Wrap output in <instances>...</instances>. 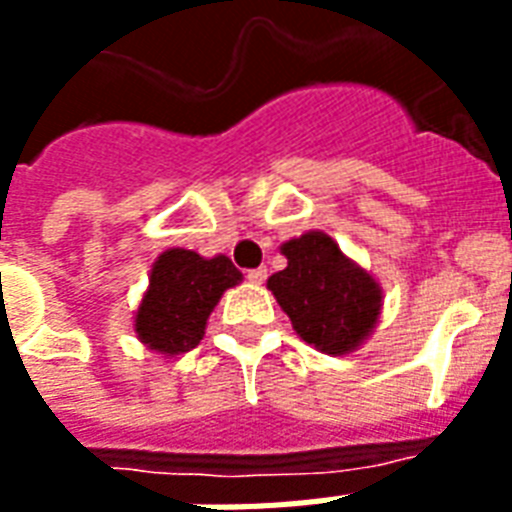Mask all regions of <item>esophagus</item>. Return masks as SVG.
Wrapping results in <instances>:
<instances>
[{
    "mask_svg": "<svg viewBox=\"0 0 512 512\" xmlns=\"http://www.w3.org/2000/svg\"><path fill=\"white\" fill-rule=\"evenodd\" d=\"M265 276H268V271H265V268H252V271H247V279L252 281V284H263Z\"/></svg>",
    "mask_w": 512,
    "mask_h": 512,
    "instance_id": "34e87169",
    "label": "esophagus"
}]
</instances>
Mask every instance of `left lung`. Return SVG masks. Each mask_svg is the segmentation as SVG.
I'll return each mask as SVG.
<instances>
[{
    "instance_id": "obj_1",
    "label": "left lung",
    "mask_w": 512,
    "mask_h": 512,
    "mask_svg": "<svg viewBox=\"0 0 512 512\" xmlns=\"http://www.w3.org/2000/svg\"><path fill=\"white\" fill-rule=\"evenodd\" d=\"M287 268L268 289L300 340L329 356L353 353L369 340L382 313V289L329 233L308 231L281 244Z\"/></svg>"
}]
</instances>
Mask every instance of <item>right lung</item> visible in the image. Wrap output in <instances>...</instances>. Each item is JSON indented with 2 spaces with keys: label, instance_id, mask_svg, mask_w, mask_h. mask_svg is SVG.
<instances>
[{
  "label": "right lung",
  "instance_id": "add662e5",
  "mask_svg": "<svg viewBox=\"0 0 512 512\" xmlns=\"http://www.w3.org/2000/svg\"><path fill=\"white\" fill-rule=\"evenodd\" d=\"M239 281L241 271L225 255L201 257L193 249H164L135 311V335L164 358L183 356L201 342L209 313L225 289Z\"/></svg>",
  "mask_w": 512,
  "mask_h": 512
}]
</instances>
